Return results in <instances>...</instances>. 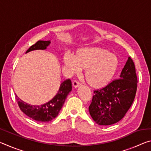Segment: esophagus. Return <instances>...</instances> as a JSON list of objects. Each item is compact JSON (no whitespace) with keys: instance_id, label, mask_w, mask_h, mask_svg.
Returning a JSON list of instances; mask_svg holds the SVG:
<instances>
[{"instance_id":"esophagus-1","label":"esophagus","mask_w":151,"mask_h":151,"mask_svg":"<svg viewBox=\"0 0 151 151\" xmlns=\"http://www.w3.org/2000/svg\"><path fill=\"white\" fill-rule=\"evenodd\" d=\"M73 85L74 87L76 88V87H78V86H79L80 85H81V83L79 81H78L77 80H75V81L73 82Z\"/></svg>"}]
</instances>
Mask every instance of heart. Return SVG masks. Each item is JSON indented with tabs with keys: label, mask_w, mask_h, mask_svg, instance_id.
Segmentation results:
<instances>
[{
	"label": "heart",
	"mask_w": 151,
	"mask_h": 151,
	"mask_svg": "<svg viewBox=\"0 0 151 151\" xmlns=\"http://www.w3.org/2000/svg\"><path fill=\"white\" fill-rule=\"evenodd\" d=\"M63 62L73 73L85 69L86 82L91 87L101 88L111 81L119 65L116 55L104 48L93 47L79 49L75 56L65 55Z\"/></svg>",
	"instance_id": "obj_1"
}]
</instances>
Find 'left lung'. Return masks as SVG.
Masks as SVG:
<instances>
[{"instance_id": "1", "label": "left lung", "mask_w": 151, "mask_h": 151, "mask_svg": "<svg viewBox=\"0 0 151 151\" xmlns=\"http://www.w3.org/2000/svg\"><path fill=\"white\" fill-rule=\"evenodd\" d=\"M137 76L134 63L129 57L120 78L101 89L94 91L89 112L100 125H111L123 118L136 96Z\"/></svg>"}]
</instances>
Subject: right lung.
Instances as JSON below:
<instances>
[{"instance_id": "right-lung-1", "label": "right lung", "mask_w": 151, "mask_h": 151, "mask_svg": "<svg viewBox=\"0 0 151 151\" xmlns=\"http://www.w3.org/2000/svg\"><path fill=\"white\" fill-rule=\"evenodd\" d=\"M50 43V41L39 40L35 44L32 45L27 50L26 53L34 50L45 49ZM59 86L58 93L52 99L46 103L40 105H30L29 104L24 103L19 98H16L18 105L20 109L27 116L33 120L45 122L52 121L58 116V112L65 102L66 96L72 90V83L70 79H66L62 82Z\"/></svg>"}]
</instances>
